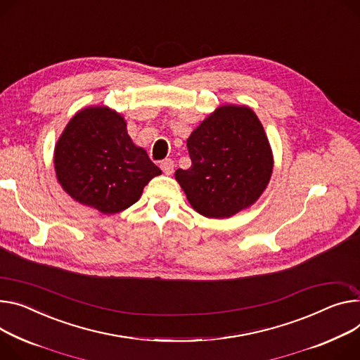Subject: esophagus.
Segmentation results:
<instances>
[{"label": "esophagus", "mask_w": 360, "mask_h": 360, "mask_svg": "<svg viewBox=\"0 0 360 360\" xmlns=\"http://www.w3.org/2000/svg\"><path fill=\"white\" fill-rule=\"evenodd\" d=\"M160 169L162 170V173H164L165 176L173 174V172H174V162H173V160H170V158L162 160L161 164H160Z\"/></svg>", "instance_id": "esophagus-1"}]
</instances>
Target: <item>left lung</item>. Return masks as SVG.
Returning <instances> with one entry per match:
<instances>
[{"label":"left lung","mask_w":360,"mask_h":360,"mask_svg":"<svg viewBox=\"0 0 360 360\" xmlns=\"http://www.w3.org/2000/svg\"><path fill=\"white\" fill-rule=\"evenodd\" d=\"M190 169L174 177L198 213L226 219L265 191L274 155L261 121L246 105H222L187 138Z\"/></svg>","instance_id":"left-lung-1"}]
</instances>
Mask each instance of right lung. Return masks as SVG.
<instances>
[{
  "instance_id": "add662e5",
  "label": "right lung",
  "mask_w": 360,
  "mask_h": 360,
  "mask_svg": "<svg viewBox=\"0 0 360 360\" xmlns=\"http://www.w3.org/2000/svg\"><path fill=\"white\" fill-rule=\"evenodd\" d=\"M53 164L68 195L103 214L132 206L161 174L147 151L132 143L125 118L105 105L72 117L54 146Z\"/></svg>"
}]
</instances>
